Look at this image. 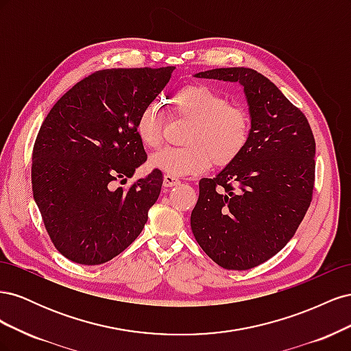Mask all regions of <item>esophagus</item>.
Returning a JSON list of instances; mask_svg holds the SVG:
<instances>
[{"label": "esophagus", "instance_id": "1", "mask_svg": "<svg viewBox=\"0 0 351 351\" xmlns=\"http://www.w3.org/2000/svg\"><path fill=\"white\" fill-rule=\"evenodd\" d=\"M180 183V180L171 174H165L164 176V186L165 187H173V186H177Z\"/></svg>", "mask_w": 351, "mask_h": 351}]
</instances>
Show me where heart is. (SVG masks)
<instances>
[{"label":"heart","instance_id":"1","mask_svg":"<svg viewBox=\"0 0 351 351\" xmlns=\"http://www.w3.org/2000/svg\"><path fill=\"white\" fill-rule=\"evenodd\" d=\"M173 111L192 121L183 147L154 154L149 165L165 174L183 177L204 173L215 164L226 167L241 155L250 136L249 112L231 105L205 84H187L173 98ZM136 133L143 146L156 149L162 142V115L155 104L137 117Z\"/></svg>","mask_w":351,"mask_h":351}]
</instances>
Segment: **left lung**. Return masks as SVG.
Here are the masks:
<instances>
[{"mask_svg":"<svg viewBox=\"0 0 351 351\" xmlns=\"http://www.w3.org/2000/svg\"><path fill=\"white\" fill-rule=\"evenodd\" d=\"M195 77L241 84L250 136L234 162L214 178L200 180L190 226L219 267L250 269L290 241L309 209L315 137L304 114L256 70L212 69Z\"/></svg>","mask_w":351,"mask_h":351,"instance_id":"left-lung-1","label":"left lung"}]
</instances>
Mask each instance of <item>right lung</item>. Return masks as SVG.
I'll list each match as a JSON object with an SVG mask.
<instances>
[{
    "mask_svg": "<svg viewBox=\"0 0 351 351\" xmlns=\"http://www.w3.org/2000/svg\"><path fill=\"white\" fill-rule=\"evenodd\" d=\"M176 67L108 69L62 95L42 123L32 154V190L51 241L80 265L111 261L141 234L162 187V173L127 189L146 161L137 117Z\"/></svg>",
    "mask_w": 351,
    "mask_h": 351,
    "instance_id": "right-lung-1",
    "label": "right lung"
}]
</instances>
